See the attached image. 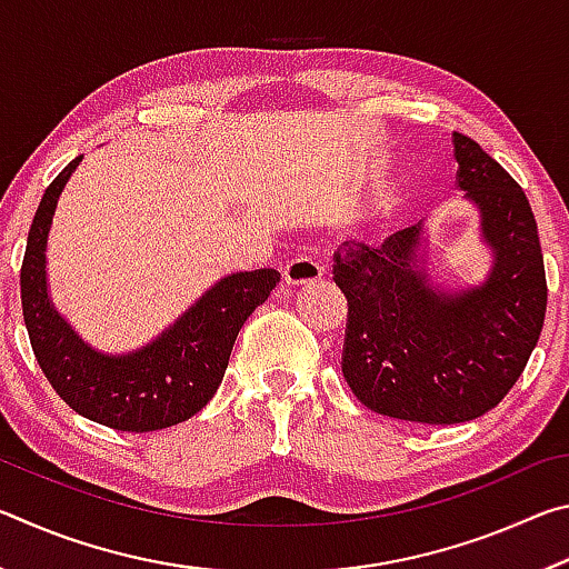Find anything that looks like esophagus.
<instances>
[{"label": "esophagus", "instance_id": "obj_1", "mask_svg": "<svg viewBox=\"0 0 569 569\" xmlns=\"http://www.w3.org/2000/svg\"><path fill=\"white\" fill-rule=\"evenodd\" d=\"M323 281V268L308 258H296V261L283 268V283L291 288H303Z\"/></svg>", "mask_w": 569, "mask_h": 569}]
</instances>
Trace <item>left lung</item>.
<instances>
[{"mask_svg": "<svg viewBox=\"0 0 569 569\" xmlns=\"http://www.w3.org/2000/svg\"><path fill=\"white\" fill-rule=\"evenodd\" d=\"M451 142L459 190L492 258L481 281H431L421 226L377 248L346 240L333 253V281L349 301L343 379L363 407L403 421L459 423L495 409L525 371L547 311L527 196L467 134Z\"/></svg>", "mask_w": 569, "mask_h": 569, "instance_id": "obj_1", "label": "left lung"}]
</instances>
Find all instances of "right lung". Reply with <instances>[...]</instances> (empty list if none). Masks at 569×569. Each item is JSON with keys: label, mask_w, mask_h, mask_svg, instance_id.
<instances>
[{"label": "right lung", "mask_w": 569, "mask_h": 569, "mask_svg": "<svg viewBox=\"0 0 569 569\" xmlns=\"http://www.w3.org/2000/svg\"><path fill=\"white\" fill-rule=\"evenodd\" d=\"M80 162L82 156L44 190L27 236L19 286L37 363L52 389L84 419L118 431L176 427L213 399L240 326L271 296L281 273L276 268L228 273L140 349H94L57 311L47 281V238L54 208Z\"/></svg>", "instance_id": "1"}]
</instances>
